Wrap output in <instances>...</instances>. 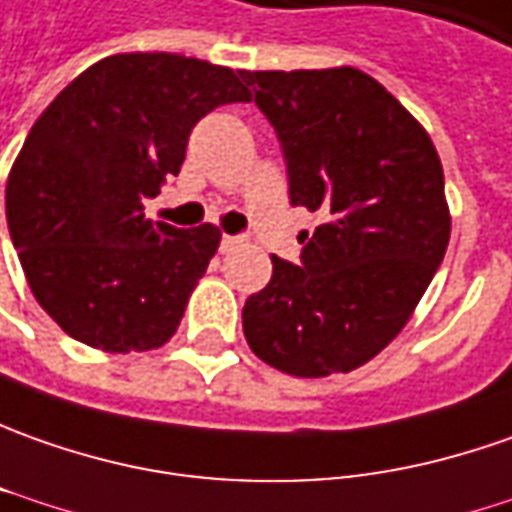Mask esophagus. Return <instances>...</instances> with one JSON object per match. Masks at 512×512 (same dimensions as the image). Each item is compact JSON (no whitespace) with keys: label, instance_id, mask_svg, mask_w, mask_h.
<instances>
[{"label":"esophagus","instance_id":"1","mask_svg":"<svg viewBox=\"0 0 512 512\" xmlns=\"http://www.w3.org/2000/svg\"><path fill=\"white\" fill-rule=\"evenodd\" d=\"M245 242V236H222V253H228V250L239 248Z\"/></svg>","mask_w":512,"mask_h":512}]
</instances>
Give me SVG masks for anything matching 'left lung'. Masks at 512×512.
<instances>
[{
	"label": "left lung",
	"instance_id": "left-lung-1",
	"mask_svg": "<svg viewBox=\"0 0 512 512\" xmlns=\"http://www.w3.org/2000/svg\"><path fill=\"white\" fill-rule=\"evenodd\" d=\"M276 126L290 202L324 211L301 264L242 310L250 349L284 375L352 372L403 332L451 239L440 154L423 123L355 67L239 72Z\"/></svg>",
	"mask_w": 512,
	"mask_h": 512
}]
</instances>
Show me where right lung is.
<instances>
[{
  "instance_id": "right-lung-1",
  "label": "right lung",
  "mask_w": 512,
  "mask_h": 512,
  "mask_svg": "<svg viewBox=\"0 0 512 512\" xmlns=\"http://www.w3.org/2000/svg\"><path fill=\"white\" fill-rule=\"evenodd\" d=\"M231 67L177 53H115L81 72L33 123L5 185L24 279L58 327L101 352L168 344L222 233L152 222L194 123L248 101Z\"/></svg>"
}]
</instances>
